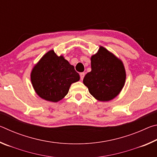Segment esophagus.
<instances>
[{
  "label": "esophagus",
  "mask_w": 157,
  "mask_h": 157,
  "mask_svg": "<svg viewBox=\"0 0 157 157\" xmlns=\"http://www.w3.org/2000/svg\"><path fill=\"white\" fill-rule=\"evenodd\" d=\"M79 75H80V79L82 80V79H83L84 78L85 73H81L80 74H79Z\"/></svg>",
  "instance_id": "1"
}]
</instances>
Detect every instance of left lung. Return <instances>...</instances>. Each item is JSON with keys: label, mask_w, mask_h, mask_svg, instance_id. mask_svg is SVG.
I'll use <instances>...</instances> for the list:
<instances>
[{"label": "left lung", "mask_w": 157, "mask_h": 157, "mask_svg": "<svg viewBox=\"0 0 157 157\" xmlns=\"http://www.w3.org/2000/svg\"><path fill=\"white\" fill-rule=\"evenodd\" d=\"M91 71L84 76L83 83L95 99L107 102L120 94L126 79L122 60L103 46L91 57Z\"/></svg>", "instance_id": "left-lung-1"}]
</instances>
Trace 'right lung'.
Returning <instances> with one entry per match:
<instances>
[{"label":"right lung","mask_w":157,"mask_h":157,"mask_svg":"<svg viewBox=\"0 0 157 157\" xmlns=\"http://www.w3.org/2000/svg\"><path fill=\"white\" fill-rule=\"evenodd\" d=\"M30 79L39 97L57 102L67 95L71 85L79 80V75L63 55L58 56L50 50L34 65Z\"/></svg>","instance_id":"1"}]
</instances>
